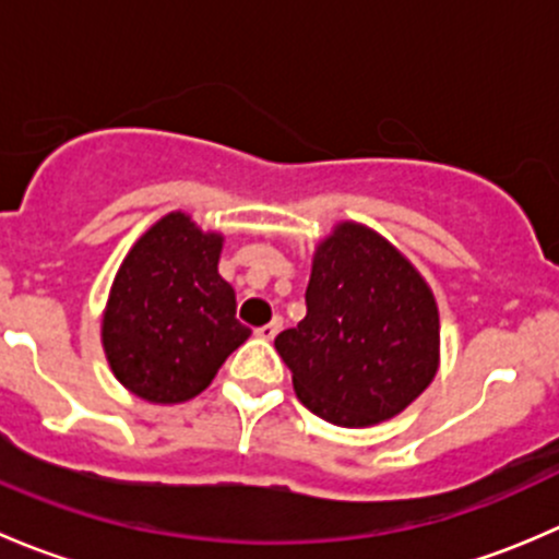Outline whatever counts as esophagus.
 Returning <instances> with one entry per match:
<instances>
[{
  "mask_svg": "<svg viewBox=\"0 0 559 559\" xmlns=\"http://www.w3.org/2000/svg\"><path fill=\"white\" fill-rule=\"evenodd\" d=\"M281 326H284V319H281V316H275V319L270 321V324L259 326V330H257V335L262 337V341H273V337L278 335V330H281Z\"/></svg>",
  "mask_w": 559,
  "mask_h": 559,
  "instance_id": "obj_1",
  "label": "esophagus"
}]
</instances>
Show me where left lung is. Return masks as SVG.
Returning a JSON list of instances; mask_svg holds the SVG:
<instances>
[{"label": "left lung", "mask_w": 559, "mask_h": 559, "mask_svg": "<svg viewBox=\"0 0 559 559\" xmlns=\"http://www.w3.org/2000/svg\"><path fill=\"white\" fill-rule=\"evenodd\" d=\"M306 306V319L281 332L275 348L297 397L330 425L392 419L436 379V297L373 229L343 222L321 240Z\"/></svg>", "instance_id": "1"}]
</instances>
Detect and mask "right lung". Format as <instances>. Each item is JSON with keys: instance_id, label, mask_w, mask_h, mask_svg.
I'll use <instances>...</instances> for the list:
<instances>
[{"instance_id": "right-lung-1", "label": "right lung", "mask_w": 559, "mask_h": 559, "mask_svg": "<svg viewBox=\"0 0 559 559\" xmlns=\"http://www.w3.org/2000/svg\"><path fill=\"white\" fill-rule=\"evenodd\" d=\"M224 238L175 211L118 267L103 316L112 376L148 403H183L213 381L251 330L218 275Z\"/></svg>"}]
</instances>
